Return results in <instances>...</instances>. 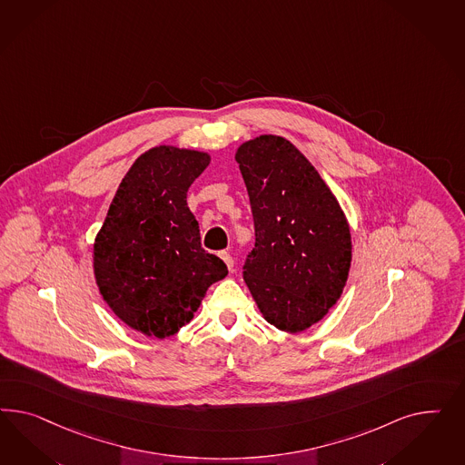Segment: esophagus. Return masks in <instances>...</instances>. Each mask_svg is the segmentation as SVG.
Listing matches in <instances>:
<instances>
[{"label": "esophagus", "instance_id": "34e87169", "mask_svg": "<svg viewBox=\"0 0 465 465\" xmlns=\"http://www.w3.org/2000/svg\"><path fill=\"white\" fill-rule=\"evenodd\" d=\"M220 257L223 259V262H225L226 268L230 269V271H233V257L230 255V252L222 251V252H220Z\"/></svg>", "mask_w": 465, "mask_h": 465}]
</instances>
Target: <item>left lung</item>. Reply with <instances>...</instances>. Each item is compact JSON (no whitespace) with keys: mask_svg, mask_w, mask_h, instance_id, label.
I'll use <instances>...</instances> for the list:
<instances>
[{"mask_svg":"<svg viewBox=\"0 0 465 465\" xmlns=\"http://www.w3.org/2000/svg\"><path fill=\"white\" fill-rule=\"evenodd\" d=\"M255 245L243 280L269 324L302 332L336 305L351 268V232L338 199L293 143L261 134L235 153Z\"/></svg>","mask_w":465,"mask_h":465,"instance_id":"obj_1","label":"left lung"}]
</instances>
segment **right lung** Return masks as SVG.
I'll return each instance as SVG.
<instances>
[{
  "label": "right lung",
  "instance_id": "add662e5",
  "mask_svg": "<svg viewBox=\"0 0 465 465\" xmlns=\"http://www.w3.org/2000/svg\"><path fill=\"white\" fill-rule=\"evenodd\" d=\"M204 152L160 144L136 158L94 243V274L114 313L148 338L189 324L225 262L201 247L187 206L191 183L210 165Z\"/></svg>",
  "mask_w": 465,
  "mask_h": 465
}]
</instances>
